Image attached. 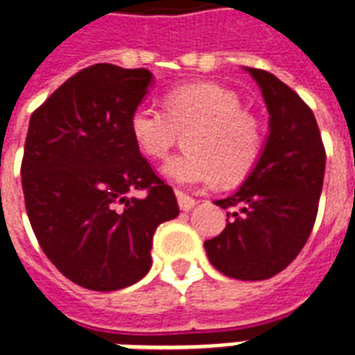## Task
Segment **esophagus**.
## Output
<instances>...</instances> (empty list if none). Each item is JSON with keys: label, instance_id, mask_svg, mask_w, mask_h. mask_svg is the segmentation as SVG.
I'll list each match as a JSON object with an SVG mask.
<instances>
[{"label": "esophagus", "instance_id": "34e87169", "mask_svg": "<svg viewBox=\"0 0 355 355\" xmlns=\"http://www.w3.org/2000/svg\"><path fill=\"white\" fill-rule=\"evenodd\" d=\"M177 201L178 207H180V211H191L193 207H196V199L190 198V196H186L182 191H177Z\"/></svg>", "mask_w": 355, "mask_h": 355}]
</instances>
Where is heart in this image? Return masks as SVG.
Returning <instances> with one entry per match:
<instances>
[{
  "label": "heart",
  "instance_id": "b5f03b06",
  "mask_svg": "<svg viewBox=\"0 0 355 355\" xmlns=\"http://www.w3.org/2000/svg\"><path fill=\"white\" fill-rule=\"evenodd\" d=\"M164 109L139 105L130 131L144 156L164 159L178 131H188L186 152L171 157L164 175L182 186H209L216 178L235 184L252 173L261 156V128L237 92L214 83L177 86L165 94Z\"/></svg>",
  "mask_w": 355,
  "mask_h": 355
}]
</instances>
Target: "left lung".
Listing matches in <instances>:
<instances>
[{
  "label": "left lung",
  "mask_w": 355,
  "mask_h": 355,
  "mask_svg": "<svg viewBox=\"0 0 355 355\" xmlns=\"http://www.w3.org/2000/svg\"><path fill=\"white\" fill-rule=\"evenodd\" d=\"M269 111L259 162L233 196L214 203L230 222L205 250L218 271L239 280H265L284 271L311 235L324 186L325 150L316 118L272 73L248 67Z\"/></svg>",
  "instance_id": "8db88e82"
}]
</instances>
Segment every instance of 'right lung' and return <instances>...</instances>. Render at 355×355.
Wrapping results in <instances>:
<instances>
[{"label": "right lung", "instance_id": "add662e5", "mask_svg": "<svg viewBox=\"0 0 355 355\" xmlns=\"http://www.w3.org/2000/svg\"><path fill=\"white\" fill-rule=\"evenodd\" d=\"M148 69L96 64L67 78L30 118L22 190L33 233L71 282L122 290L150 271L152 237L177 198L141 156L130 118ZM146 189L143 200L130 198Z\"/></svg>", "mask_w": 355, "mask_h": 355}]
</instances>
